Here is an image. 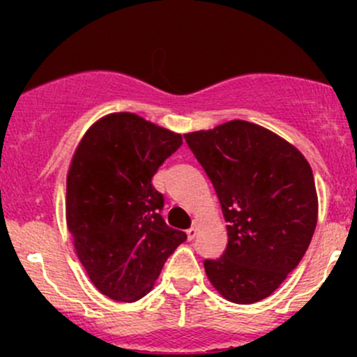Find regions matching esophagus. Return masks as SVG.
<instances>
[{"mask_svg":"<svg viewBox=\"0 0 357 357\" xmlns=\"http://www.w3.org/2000/svg\"><path fill=\"white\" fill-rule=\"evenodd\" d=\"M197 231H199V221H193L192 228L186 231V236H188V240H193L197 236Z\"/></svg>","mask_w":357,"mask_h":357,"instance_id":"esophagus-1","label":"esophagus"}]
</instances>
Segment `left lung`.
I'll return each instance as SVG.
<instances>
[{
	"label": "left lung",
	"mask_w": 357,
	"mask_h": 357,
	"mask_svg": "<svg viewBox=\"0 0 357 357\" xmlns=\"http://www.w3.org/2000/svg\"><path fill=\"white\" fill-rule=\"evenodd\" d=\"M215 190L228 245L205 273L235 304L269 297L304 257L318 222V193L305 157L276 132L228 121L185 135Z\"/></svg>",
	"instance_id": "1"
}]
</instances>
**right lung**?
<instances>
[{"instance_id": "add662e5", "label": "right lung", "mask_w": 357, "mask_h": 357, "mask_svg": "<svg viewBox=\"0 0 357 357\" xmlns=\"http://www.w3.org/2000/svg\"><path fill=\"white\" fill-rule=\"evenodd\" d=\"M181 143L178 132L131 112H114L89 126L72 155L67 229L91 283L112 301L145 297L186 240L164 222V197L152 185Z\"/></svg>"}]
</instances>
